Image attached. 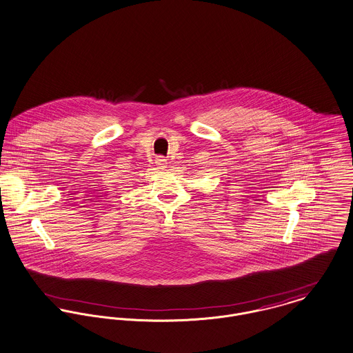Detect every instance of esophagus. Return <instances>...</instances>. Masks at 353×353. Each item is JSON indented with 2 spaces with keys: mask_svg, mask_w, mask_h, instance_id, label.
Here are the masks:
<instances>
[{
  "mask_svg": "<svg viewBox=\"0 0 353 353\" xmlns=\"http://www.w3.org/2000/svg\"><path fill=\"white\" fill-rule=\"evenodd\" d=\"M157 165H158L159 168H164V167L167 165V161H165V159H164L163 157H159V158L157 159Z\"/></svg>",
  "mask_w": 353,
  "mask_h": 353,
  "instance_id": "1",
  "label": "esophagus"
}]
</instances>
